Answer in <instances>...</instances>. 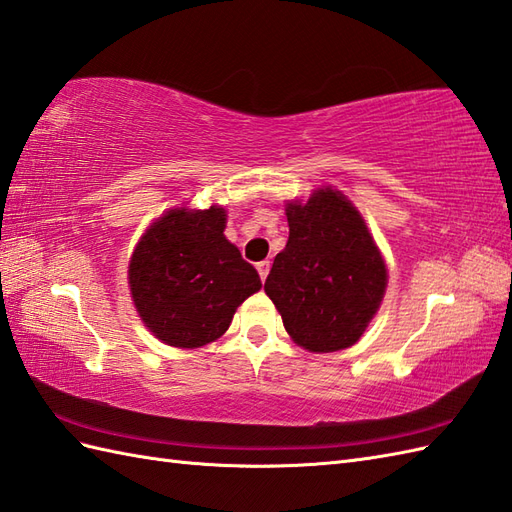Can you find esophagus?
<instances>
[{
	"mask_svg": "<svg viewBox=\"0 0 512 512\" xmlns=\"http://www.w3.org/2000/svg\"><path fill=\"white\" fill-rule=\"evenodd\" d=\"M257 272H259L261 281H266L268 272H270V261H268V259H266V261H259V264H257Z\"/></svg>",
	"mask_w": 512,
	"mask_h": 512,
	"instance_id": "esophagus-1",
	"label": "esophagus"
}]
</instances>
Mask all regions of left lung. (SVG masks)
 <instances>
[{"instance_id":"8db88e82","label":"left lung","mask_w":512,"mask_h":512,"mask_svg":"<svg viewBox=\"0 0 512 512\" xmlns=\"http://www.w3.org/2000/svg\"><path fill=\"white\" fill-rule=\"evenodd\" d=\"M290 237L264 290L299 347L347 349L360 340L384 299L388 272L360 211L331 187L285 207Z\"/></svg>"}]
</instances>
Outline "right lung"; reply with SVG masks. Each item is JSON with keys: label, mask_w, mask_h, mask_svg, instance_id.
<instances>
[{"label": "right lung", "mask_w": 512, "mask_h": 512, "mask_svg": "<svg viewBox=\"0 0 512 512\" xmlns=\"http://www.w3.org/2000/svg\"><path fill=\"white\" fill-rule=\"evenodd\" d=\"M227 211L170 209L141 235L128 285L144 325L170 347L198 349L229 329L261 288L257 270L224 237Z\"/></svg>", "instance_id": "add662e5"}]
</instances>
